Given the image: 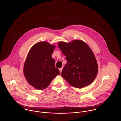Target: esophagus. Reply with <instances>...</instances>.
Instances as JSON below:
<instances>
[{"label":"esophagus","instance_id":"esophagus-1","mask_svg":"<svg viewBox=\"0 0 121 121\" xmlns=\"http://www.w3.org/2000/svg\"><path fill=\"white\" fill-rule=\"evenodd\" d=\"M59 70H60V73H61V72H62V68H60V69H59Z\"/></svg>","mask_w":121,"mask_h":121}]
</instances>
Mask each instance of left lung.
<instances>
[{"label": "left lung", "instance_id": "obj_1", "mask_svg": "<svg viewBox=\"0 0 121 121\" xmlns=\"http://www.w3.org/2000/svg\"><path fill=\"white\" fill-rule=\"evenodd\" d=\"M58 46L66 57L67 63L61 76L71 86L82 88L90 84L98 73V65L94 54L84 41L74 40L59 42Z\"/></svg>", "mask_w": 121, "mask_h": 121}]
</instances>
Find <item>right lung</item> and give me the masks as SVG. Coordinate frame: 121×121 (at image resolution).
<instances>
[{"label": "right lung", "mask_w": 121, "mask_h": 121, "mask_svg": "<svg viewBox=\"0 0 121 121\" xmlns=\"http://www.w3.org/2000/svg\"><path fill=\"white\" fill-rule=\"evenodd\" d=\"M55 47L47 42H39L32 47L27 54L24 74L27 82L37 89L46 88L60 73L52 58Z\"/></svg>", "instance_id": "obj_1"}]
</instances>
